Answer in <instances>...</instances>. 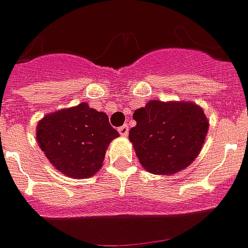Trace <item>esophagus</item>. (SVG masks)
<instances>
[{
	"label": "esophagus",
	"instance_id": "esophagus-1",
	"mask_svg": "<svg viewBox=\"0 0 248 248\" xmlns=\"http://www.w3.org/2000/svg\"><path fill=\"white\" fill-rule=\"evenodd\" d=\"M128 131H129L128 125H121V127L119 128V132L121 137H127V135H128Z\"/></svg>",
	"mask_w": 248,
	"mask_h": 248
}]
</instances>
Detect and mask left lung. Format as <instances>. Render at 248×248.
I'll use <instances>...</instances> for the list:
<instances>
[{"label": "left lung", "mask_w": 248, "mask_h": 248, "mask_svg": "<svg viewBox=\"0 0 248 248\" xmlns=\"http://www.w3.org/2000/svg\"><path fill=\"white\" fill-rule=\"evenodd\" d=\"M129 140L150 174L171 175L189 166L203 148L208 120L193 102L149 100L135 110Z\"/></svg>", "instance_id": "obj_1"}]
</instances>
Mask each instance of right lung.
Listing matches in <instances>:
<instances>
[{
    "mask_svg": "<svg viewBox=\"0 0 248 248\" xmlns=\"http://www.w3.org/2000/svg\"><path fill=\"white\" fill-rule=\"evenodd\" d=\"M117 137L109 117L87 103L46 114L37 125L38 145L49 163L74 179L98 172L106 149Z\"/></svg>",
    "mask_w": 248,
    "mask_h": 248,
    "instance_id": "obj_1",
    "label": "right lung"
}]
</instances>
